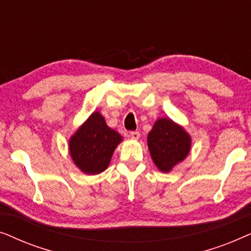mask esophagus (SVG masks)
<instances>
[{"instance_id":"1","label":"esophagus","mask_w":251,"mask_h":251,"mask_svg":"<svg viewBox=\"0 0 251 251\" xmlns=\"http://www.w3.org/2000/svg\"><path fill=\"white\" fill-rule=\"evenodd\" d=\"M130 137H131V139L137 140L140 137V132L139 131H131L130 132Z\"/></svg>"}]
</instances>
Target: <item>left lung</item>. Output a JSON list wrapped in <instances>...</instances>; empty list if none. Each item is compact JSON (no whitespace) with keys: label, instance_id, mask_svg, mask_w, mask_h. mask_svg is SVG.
Masks as SVG:
<instances>
[{"label":"left lung","instance_id":"1","mask_svg":"<svg viewBox=\"0 0 251 251\" xmlns=\"http://www.w3.org/2000/svg\"><path fill=\"white\" fill-rule=\"evenodd\" d=\"M147 145L157 169L169 173L190 153L191 136L173 120L161 118L147 136Z\"/></svg>","mask_w":251,"mask_h":251}]
</instances>
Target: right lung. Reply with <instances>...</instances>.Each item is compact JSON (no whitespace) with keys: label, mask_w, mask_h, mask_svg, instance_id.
<instances>
[{"label":"right lung","mask_w":251,"mask_h":251,"mask_svg":"<svg viewBox=\"0 0 251 251\" xmlns=\"http://www.w3.org/2000/svg\"><path fill=\"white\" fill-rule=\"evenodd\" d=\"M122 136L109 128L99 112H94L70 139V153L75 166L87 175L107 169Z\"/></svg>","instance_id":"1"}]
</instances>
